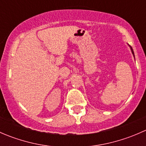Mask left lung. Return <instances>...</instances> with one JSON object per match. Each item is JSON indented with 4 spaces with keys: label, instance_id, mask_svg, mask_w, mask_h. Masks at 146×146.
<instances>
[{
    "label": "left lung",
    "instance_id": "obj_1",
    "mask_svg": "<svg viewBox=\"0 0 146 146\" xmlns=\"http://www.w3.org/2000/svg\"><path fill=\"white\" fill-rule=\"evenodd\" d=\"M130 48H131V51H132V54H133V56H134V53H133V49H132V48H131V46H130Z\"/></svg>",
    "mask_w": 146,
    "mask_h": 146
}]
</instances>
